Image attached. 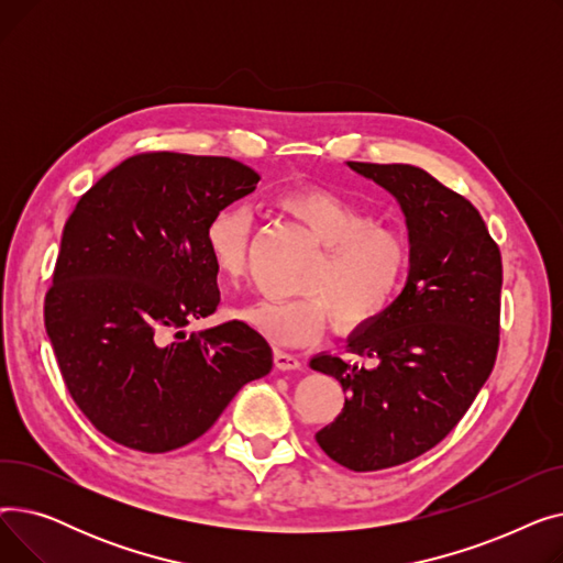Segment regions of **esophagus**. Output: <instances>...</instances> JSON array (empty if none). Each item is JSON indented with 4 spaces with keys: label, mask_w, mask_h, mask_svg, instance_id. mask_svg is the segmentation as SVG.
<instances>
[{
    "label": "esophagus",
    "mask_w": 563,
    "mask_h": 563,
    "mask_svg": "<svg viewBox=\"0 0 563 563\" xmlns=\"http://www.w3.org/2000/svg\"><path fill=\"white\" fill-rule=\"evenodd\" d=\"M274 363H276V367H278V369H283V372H289V369H301V365H303L299 356H294V353L283 351V349H276V351H274Z\"/></svg>",
    "instance_id": "obj_1"
}]
</instances>
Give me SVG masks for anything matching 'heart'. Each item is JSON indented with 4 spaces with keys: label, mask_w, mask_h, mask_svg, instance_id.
I'll list each match as a JSON object with an SVG mask.
<instances>
[{
    "label": "heart",
    "mask_w": 563,
    "mask_h": 563,
    "mask_svg": "<svg viewBox=\"0 0 563 563\" xmlns=\"http://www.w3.org/2000/svg\"><path fill=\"white\" fill-rule=\"evenodd\" d=\"M321 246L297 283L299 297L255 301L236 312L276 346H301L323 329L342 333L369 327L397 299L410 244L401 228L374 221L363 205L327 189H297L278 198ZM253 219L244 207H225L205 225V251L214 272L234 283L244 276Z\"/></svg>",
    "instance_id": "1"
}]
</instances>
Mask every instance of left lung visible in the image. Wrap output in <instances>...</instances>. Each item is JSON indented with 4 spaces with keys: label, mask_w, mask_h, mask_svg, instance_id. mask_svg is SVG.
Instances as JSON below:
<instances>
[{
    "label": "left lung",
    "mask_w": 563,
    "mask_h": 563,
    "mask_svg": "<svg viewBox=\"0 0 563 563\" xmlns=\"http://www.w3.org/2000/svg\"><path fill=\"white\" fill-rule=\"evenodd\" d=\"M349 166L388 189L410 236V272L395 303L349 338L346 353L310 367L346 395L317 445L353 472L401 465L435 448L465 416L499 346L501 255L477 207L410 164Z\"/></svg>",
    "instance_id": "1"
}]
</instances>
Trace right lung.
<instances>
[{
    "label": "right lung",
    "mask_w": 563,
    "mask_h": 563,
    "mask_svg": "<svg viewBox=\"0 0 563 563\" xmlns=\"http://www.w3.org/2000/svg\"><path fill=\"white\" fill-rule=\"evenodd\" d=\"M257 180L230 157L139 153L68 217L45 331L73 401L118 445L180 450L242 386L269 374L272 346L244 321L183 331L219 306L205 225Z\"/></svg>",
    "instance_id": "1"
}]
</instances>
